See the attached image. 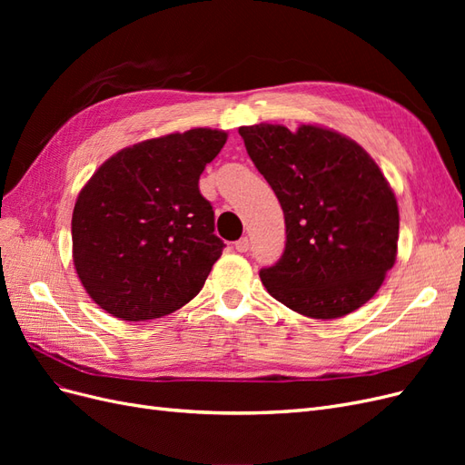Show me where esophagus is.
Instances as JSON below:
<instances>
[{
	"mask_svg": "<svg viewBox=\"0 0 465 465\" xmlns=\"http://www.w3.org/2000/svg\"><path fill=\"white\" fill-rule=\"evenodd\" d=\"M234 248H236L238 252H246V250L250 248V241H248L246 236H242L241 241H236V242H234Z\"/></svg>",
	"mask_w": 465,
	"mask_h": 465,
	"instance_id": "obj_1",
	"label": "esophagus"
}]
</instances>
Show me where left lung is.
I'll list each match as a JSON object with an SVG mask.
<instances>
[{"label":"left lung","mask_w":465,"mask_h":465,"mask_svg":"<svg viewBox=\"0 0 465 465\" xmlns=\"http://www.w3.org/2000/svg\"><path fill=\"white\" fill-rule=\"evenodd\" d=\"M285 215L283 256L260 272L273 299L316 320L369 302L396 263L400 211L393 190L357 142L320 125L238 128Z\"/></svg>","instance_id":"8db88e82"}]
</instances>
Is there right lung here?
Wrapping results in <instances>:
<instances>
[{
  "mask_svg": "<svg viewBox=\"0 0 465 465\" xmlns=\"http://www.w3.org/2000/svg\"><path fill=\"white\" fill-rule=\"evenodd\" d=\"M227 132L193 128L125 147L77 195L74 263L108 314L153 320L188 304L223 254L200 176Z\"/></svg>",
  "mask_w": 465,
  "mask_h": 465,
  "instance_id": "right-lung-1",
  "label": "right lung"
}]
</instances>
